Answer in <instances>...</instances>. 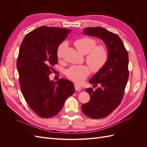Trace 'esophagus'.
I'll return each mask as SVG.
<instances>
[{"mask_svg": "<svg viewBox=\"0 0 147 147\" xmlns=\"http://www.w3.org/2000/svg\"><path fill=\"white\" fill-rule=\"evenodd\" d=\"M75 89L76 91H80L82 89V86L78 84H75Z\"/></svg>", "mask_w": 147, "mask_h": 147, "instance_id": "obj_1", "label": "esophagus"}]
</instances>
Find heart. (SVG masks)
Masks as SVG:
<instances>
[{"mask_svg":"<svg viewBox=\"0 0 147 147\" xmlns=\"http://www.w3.org/2000/svg\"><path fill=\"white\" fill-rule=\"evenodd\" d=\"M77 50L83 55H86V61L93 72H99L104 67L109 59L108 48L104 45H96L94 39L82 37L74 43ZM67 47L66 43H63L57 48V56L61 58ZM90 74V68L86 65H73L66 71L69 79L75 83H81Z\"/></svg>","mask_w":147,"mask_h":147,"instance_id":"heart-1","label":"heart"}]
</instances>
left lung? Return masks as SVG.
<instances>
[{
  "mask_svg": "<svg viewBox=\"0 0 147 147\" xmlns=\"http://www.w3.org/2000/svg\"><path fill=\"white\" fill-rule=\"evenodd\" d=\"M83 33L102 40L107 47L109 59L104 67L89 81L93 91L89 88L85 91L90 100L82 105L83 113L93 119L108 116L121 103L129 78V57L124 44L118 35L101 27L87 28Z\"/></svg>",
  "mask_w": 147,
  "mask_h": 147,
  "instance_id": "obj_1",
  "label": "left lung"
}]
</instances>
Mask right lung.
Wrapping results in <instances>:
<instances>
[{
    "instance_id": "1",
    "label": "right lung",
    "mask_w": 147,
    "mask_h": 147,
    "mask_svg": "<svg viewBox=\"0 0 147 147\" xmlns=\"http://www.w3.org/2000/svg\"><path fill=\"white\" fill-rule=\"evenodd\" d=\"M72 30L41 26L28 33L21 45L17 69L22 94L29 107L39 117L51 118L63 109L75 92L74 83L49 75L57 63V50Z\"/></svg>"
}]
</instances>
